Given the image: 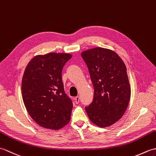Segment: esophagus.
Here are the masks:
<instances>
[{
  "instance_id": "esophagus-1",
  "label": "esophagus",
  "mask_w": 156,
  "mask_h": 156,
  "mask_svg": "<svg viewBox=\"0 0 156 156\" xmlns=\"http://www.w3.org/2000/svg\"><path fill=\"white\" fill-rule=\"evenodd\" d=\"M74 102L76 104H78L79 102H80V97H76L75 98H74Z\"/></svg>"
}]
</instances>
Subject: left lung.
Masks as SVG:
<instances>
[{
  "mask_svg": "<svg viewBox=\"0 0 156 156\" xmlns=\"http://www.w3.org/2000/svg\"><path fill=\"white\" fill-rule=\"evenodd\" d=\"M81 56L94 87L93 101L85 110L94 124L109 127L122 117L130 101L127 68L117 53L108 49L92 48Z\"/></svg>",
  "mask_w": 156,
  "mask_h": 156,
  "instance_id": "left-lung-1",
  "label": "left lung"
}]
</instances>
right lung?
Listing matches in <instances>:
<instances>
[{
    "mask_svg": "<svg viewBox=\"0 0 156 156\" xmlns=\"http://www.w3.org/2000/svg\"><path fill=\"white\" fill-rule=\"evenodd\" d=\"M72 55L49 53L31 59L23 74V102L31 117L41 127L58 130L70 121L73 104L65 93L62 72Z\"/></svg>",
    "mask_w": 156,
    "mask_h": 156,
    "instance_id": "add662e5",
    "label": "right lung"
}]
</instances>
